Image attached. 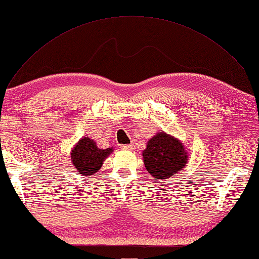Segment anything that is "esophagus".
<instances>
[{
    "instance_id": "esophagus-1",
    "label": "esophagus",
    "mask_w": 259,
    "mask_h": 259,
    "mask_svg": "<svg viewBox=\"0 0 259 259\" xmlns=\"http://www.w3.org/2000/svg\"><path fill=\"white\" fill-rule=\"evenodd\" d=\"M121 149H123V150H132V149H134V143L122 144V145H121Z\"/></svg>"
}]
</instances>
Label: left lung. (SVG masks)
<instances>
[{
	"mask_svg": "<svg viewBox=\"0 0 259 259\" xmlns=\"http://www.w3.org/2000/svg\"><path fill=\"white\" fill-rule=\"evenodd\" d=\"M148 173L158 181L169 180L181 171L188 160V153L181 140L165 132H158L142 152Z\"/></svg>",
	"mask_w": 259,
	"mask_h": 259,
	"instance_id": "1",
	"label": "left lung"
}]
</instances>
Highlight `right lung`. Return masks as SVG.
Masks as SVG:
<instances>
[{
    "mask_svg": "<svg viewBox=\"0 0 259 259\" xmlns=\"http://www.w3.org/2000/svg\"><path fill=\"white\" fill-rule=\"evenodd\" d=\"M112 151L114 148L99 149L93 139L84 137L72 149L71 162L77 169V174L90 176L101 169L104 161Z\"/></svg>",
    "mask_w": 259,
    "mask_h": 259,
    "instance_id": "add662e5",
    "label": "right lung"
}]
</instances>
